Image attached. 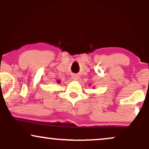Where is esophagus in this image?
<instances>
[{
	"label": "esophagus",
	"mask_w": 149,
	"mask_h": 149,
	"mask_svg": "<svg viewBox=\"0 0 149 149\" xmlns=\"http://www.w3.org/2000/svg\"><path fill=\"white\" fill-rule=\"evenodd\" d=\"M72 78L73 79V80H78V79H79V76H77V75H73Z\"/></svg>",
	"instance_id": "34e87169"
}]
</instances>
